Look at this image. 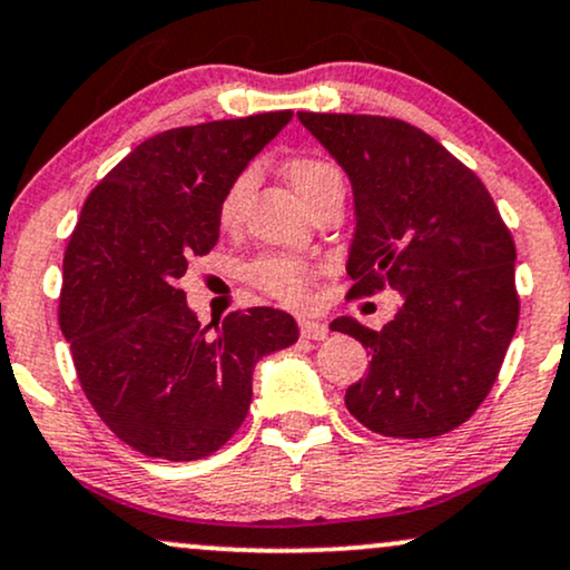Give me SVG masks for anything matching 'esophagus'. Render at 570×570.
Segmentation results:
<instances>
[{"label":"esophagus","mask_w":570,"mask_h":570,"mask_svg":"<svg viewBox=\"0 0 570 570\" xmlns=\"http://www.w3.org/2000/svg\"><path fill=\"white\" fill-rule=\"evenodd\" d=\"M299 334L305 338H313V342H321V338L328 336V326L321 321H313V318H302L299 321Z\"/></svg>","instance_id":"1"}]
</instances>
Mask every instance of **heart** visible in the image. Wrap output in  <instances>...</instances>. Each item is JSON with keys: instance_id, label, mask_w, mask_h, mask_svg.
I'll use <instances>...</instances> for the list:
<instances>
[{"instance_id": "obj_1", "label": "heart", "mask_w": 570, "mask_h": 570, "mask_svg": "<svg viewBox=\"0 0 570 570\" xmlns=\"http://www.w3.org/2000/svg\"><path fill=\"white\" fill-rule=\"evenodd\" d=\"M286 178L294 186V191L302 199L313 202L318 194H323L328 186L342 184V176L328 160L315 155H297L286 163ZM252 186H255V170L244 168L232 178V184L223 191L218 205V220L223 228L239 226L244 202H247ZM321 268L302 257L284 255V252H265L249 265V281L257 289L268 294V297L284 302V305H299L305 302L309 286L315 284Z\"/></svg>"}]
</instances>
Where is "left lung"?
Returning <instances> with one entry per match:
<instances>
[{
    "instance_id": "1",
    "label": "left lung",
    "mask_w": 570,
    "mask_h": 570,
    "mask_svg": "<svg viewBox=\"0 0 570 570\" xmlns=\"http://www.w3.org/2000/svg\"><path fill=\"white\" fill-rule=\"evenodd\" d=\"M297 118L355 191L347 297L386 286L402 294L381 331L331 323L371 355L365 379L344 394L347 410L381 436H442L487 400L515 334L510 228L476 173L421 128L384 115Z\"/></svg>"
}]
</instances>
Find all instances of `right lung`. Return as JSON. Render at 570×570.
Segmentation results:
<instances>
[{
	"mask_svg": "<svg viewBox=\"0 0 570 570\" xmlns=\"http://www.w3.org/2000/svg\"><path fill=\"white\" fill-rule=\"evenodd\" d=\"M292 115L157 134L83 202L57 318L86 400L141 455L184 463L220 450L247 417L257 360L297 342V323L273 307L234 309L207 334L178 284L218 242L226 186Z\"/></svg>",
	"mask_w": 570,
	"mask_h": 570,
	"instance_id": "obj_1",
	"label": "right lung"
}]
</instances>
